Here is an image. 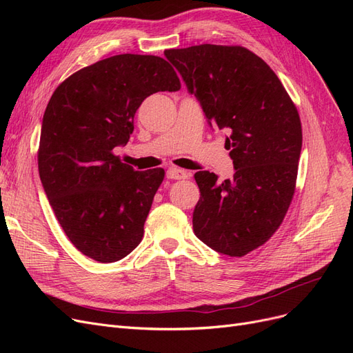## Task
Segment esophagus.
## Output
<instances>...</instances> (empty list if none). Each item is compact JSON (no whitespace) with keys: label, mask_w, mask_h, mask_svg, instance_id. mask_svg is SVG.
<instances>
[{"label":"esophagus","mask_w":353,"mask_h":353,"mask_svg":"<svg viewBox=\"0 0 353 353\" xmlns=\"http://www.w3.org/2000/svg\"><path fill=\"white\" fill-rule=\"evenodd\" d=\"M191 176V172L184 169H178V168H170L166 170V178L168 179H187Z\"/></svg>","instance_id":"esophagus-1"}]
</instances>
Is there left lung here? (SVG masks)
I'll return each mask as SVG.
<instances>
[{
	"label": "left lung",
	"mask_w": 353,
	"mask_h": 353,
	"mask_svg": "<svg viewBox=\"0 0 353 353\" xmlns=\"http://www.w3.org/2000/svg\"><path fill=\"white\" fill-rule=\"evenodd\" d=\"M165 57L194 95L209 126L227 130L236 174L199 170L193 230L210 249L244 256L280 227L290 206L302 150L296 105L266 63L243 47L201 44Z\"/></svg>",
	"instance_id": "8db88e82"
}]
</instances>
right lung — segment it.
<instances>
[{"label": "right lung", "mask_w": 353, "mask_h": 353, "mask_svg": "<svg viewBox=\"0 0 353 353\" xmlns=\"http://www.w3.org/2000/svg\"><path fill=\"white\" fill-rule=\"evenodd\" d=\"M179 88L162 57L119 54L73 73L51 95L39 178L60 227L88 258L116 262L140 244L165 170H135L113 150L130 140L144 99Z\"/></svg>", "instance_id": "add662e5"}]
</instances>
